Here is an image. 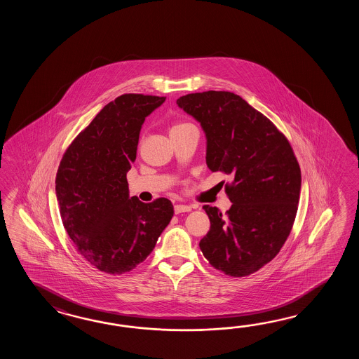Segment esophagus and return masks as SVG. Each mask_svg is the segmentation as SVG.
Segmentation results:
<instances>
[{
  "label": "esophagus",
  "mask_w": 359,
  "mask_h": 359,
  "mask_svg": "<svg viewBox=\"0 0 359 359\" xmlns=\"http://www.w3.org/2000/svg\"><path fill=\"white\" fill-rule=\"evenodd\" d=\"M184 212H191V206L183 205V204H177L175 205V213H184Z\"/></svg>",
  "instance_id": "34e87169"
}]
</instances>
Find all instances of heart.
I'll return each instance as SVG.
<instances>
[{
	"mask_svg": "<svg viewBox=\"0 0 359 359\" xmlns=\"http://www.w3.org/2000/svg\"><path fill=\"white\" fill-rule=\"evenodd\" d=\"M190 126H192L191 123H176V124H173V126H172V128H170V132H176V130H183V128H186V127H190Z\"/></svg>",
	"mask_w": 359,
	"mask_h": 359,
	"instance_id": "1",
	"label": "heart"
}]
</instances>
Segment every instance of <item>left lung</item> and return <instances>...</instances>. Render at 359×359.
Segmentation results:
<instances>
[{
  "label": "left lung",
  "mask_w": 359,
  "mask_h": 359,
  "mask_svg": "<svg viewBox=\"0 0 359 359\" xmlns=\"http://www.w3.org/2000/svg\"><path fill=\"white\" fill-rule=\"evenodd\" d=\"M177 104L205 130L209 169L232 177L224 186L232 206L222 214L204 205L210 229L198 246L224 275H252L290 235L302 186L297 156L283 132L233 92L189 93Z\"/></svg>",
  "instance_id": "1"
}]
</instances>
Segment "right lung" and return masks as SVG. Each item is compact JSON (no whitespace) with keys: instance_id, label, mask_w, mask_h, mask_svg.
Wrapping results in <instances>:
<instances>
[{"instance_id":"add662e5","label":"right lung","mask_w":359,"mask_h":359,"mask_svg":"<svg viewBox=\"0 0 359 359\" xmlns=\"http://www.w3.org/2000/svg\"><path fill=\"white\" fill-rule=\"evenodd\" d=\"M165 97L124 93L101 109L67 147L56 173L64 229L92 267L123 275L153 252L172 219L170 200L128 196L141 126Z\"/></svg>"}]
</instances>
